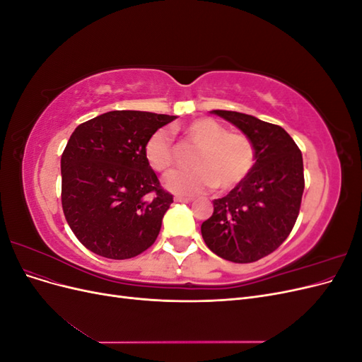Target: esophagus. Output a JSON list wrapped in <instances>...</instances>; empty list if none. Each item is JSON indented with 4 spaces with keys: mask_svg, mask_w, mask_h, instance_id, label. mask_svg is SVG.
I'll return each instance as SVG.
<instances>
[{
    "mask_svg": "<svg viewBox=\"0 0 362 362\" xmlns=\"http://www.w3.org/2000/svg\"><path fill=\"white\" fill-rule=\"evenodd\" d=\"M175 202H184V204H190V202H193V199H192V198H182V196H177V198H175Z\"/></svg>",
    "mask_w": 362,
    "mask_h": 362,
    "instance_id": "esophagus-1",
    "label": "esophagus"
}]
</instances>
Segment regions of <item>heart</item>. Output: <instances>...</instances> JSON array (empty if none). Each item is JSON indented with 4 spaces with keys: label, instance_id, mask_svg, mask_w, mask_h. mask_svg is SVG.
<instances>
[{
    "label": "heart",
    "instance_id": "obj_1",
    "mask_svg": "<svg viewBox=\"0 0 362 362\" xmlns=\"http://www.w3.org/2000/svg\"><path fill=\"white\" fill-rule=\"evenodd\" d=\"M182 134L198 148L192 157L190 170L175 172L166 187L178 194H198L208 189L231 190L245 181L255 164V146L240 131H228L210 117H199L185 124ZM145 158L156 172L169 173L177 164V152L168 131L158 129L145 145Z\"/></svg>",
    "mask_w": 362,
    "mask_h": 362
}]
</instances>
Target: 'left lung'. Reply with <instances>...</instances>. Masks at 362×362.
<instances>
[{"mask_svg": "<svg viewBox=\"0 0 362 362\" xmlns=\"http://www.w3.org/2000/svg\"><path fill=\"white\" fill-rule=\"evenodd\" d=\"M245 133L255 146V164L245 181L214 199L201 225L205 245L233 262H254L276 250L299 216L305 189L302 152L286 129L255 116L213 110Z\"/></svg>", "mask_w": 362, "mask_h": 362, "instance_id": "8db88e82", "label": "left lung"}]
</instances>
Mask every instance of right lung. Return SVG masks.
<instances>
[{"label": "right lung", "instance_id": "obj_1", "mask_svg": "<svg viewBox=\"0 0 362 362\" xmlns=\"http://www.w3.org/2000/svg\"><path fill=\"white\" fill-rule=\"evenodd\" d=\"M173 119L115 110L75 128L62 156V206L93 254L127 259L154 245L173 196L161 189L145 145Z\"/></svg>", "mask_w": 362, "mask_h": 362}]
</instances>
